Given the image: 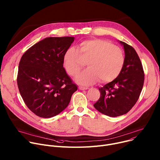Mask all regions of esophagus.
<instances>
[{
    "label": "esophagus",
    "instance_id": "1",
    "mask_svg": "<svg viewBox=\"0 0 160 160\" xmlns=\"http://www.w3.org/2000/svg\"><path fill=\"white\" fill-rule=\"evenodd\" d=\"M88 87H79V89L81 90H88Z\"/></svg>",
    "mask_w": 160,
    "mask_h": 160
}]
</instances>
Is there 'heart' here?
Returning <instances> with one entry per match:
<instances>
[{
	"mask_svg": "<svg viewBox=\"0 0 160 160\" xmlns=\"http://www.w3.org/2000/svg\"><path fill=\"white\" fill-rule=\"evenodd\" d=\"M85 62L88 68L76 78L79 84L88 86L99 80L108 83L119 76L125 63V56L120 47L102 39L84 40L79 44V50L71 47L63 54V67L72 77L78 74Z\"/></svg>",
	"mask_w": 160,
	"mask_h": 160,
	"instance_id": "b5f03b06",
	"label": "heart"
}]
</instances>
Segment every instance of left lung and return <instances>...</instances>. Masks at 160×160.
Listing matches in <instances>:
<instances>
[{
	"mask_svg": "<svg viewBox=\"0 0 160 160\" xmlns=\"http://www.w3.org/2000/svg\"><path fill=\"white\" fill-rule=\"evenodd\" d=\"M125 51V63L119 76L99 88V99L94 104L101 113L115 117L127 113L137 102L144 82L140 58L131 45L120 41Z\"/></svg>",
	"mask_w": 160,
	"mask_h": 160,
	"instance_id": "1",
	"label": "left lung"
}]
</instances>
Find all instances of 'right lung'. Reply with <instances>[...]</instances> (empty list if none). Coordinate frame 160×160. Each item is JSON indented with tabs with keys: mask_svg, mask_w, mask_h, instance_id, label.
Wrapping results in <instances>:
<instances>
[{
	"mask_svg": "<svg viewBox=\"0 0 160 160\" xmlns=\"http://www.w3.org/2000/svg\"><path fill=\"white\" fill-rule=\"evenodd\" d=\"M73 41L70 36L48 37L30 47L21 58L18 90L28 108L40 117L60 113L78 90L63 65V54Z\"/></svg>",
	"mask_w": 160,
	"mask_h": 160,
	"instance_id": "1",
	"label": "right lung"
}]
</instances>
